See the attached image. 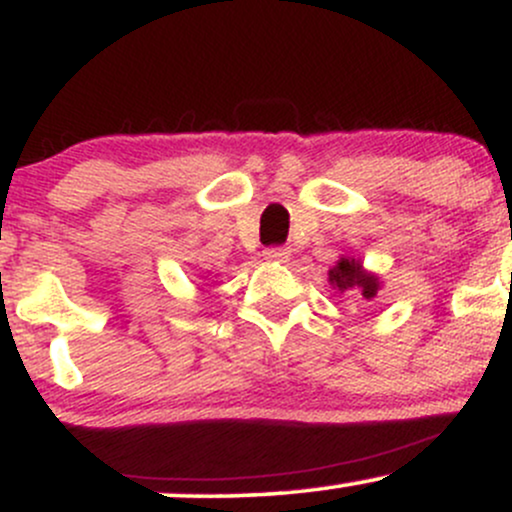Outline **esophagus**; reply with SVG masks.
Returning a JSON list of instances; mask_svg holds the SVG:
<instances>
[{"instance_id": "obj_1", "label": "esophagus", "mask_w": 512, "mask_h": 512, "mask_svg": "<svg viewBox=\"0 0 512 512\" xmlns=\"http://www.w3.org/2000/svg\"><path fill=\"white\" fill-rule=\"evenodd\" d=\"M262 255L267 262H289L291 250L289 248H267Z\"/></svg>"}]
</instances>
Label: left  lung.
<instances>
[{
  "mask_svg": "<svg viewBox=\"0 0 512 512\" xmlns=\"http://www.w3.org/2000/svg\"><path fill=\"white\" fill-rule=\"evenodd\" d=\"M330 284L337 286L339 291L358 289L366 301H373V298L378 296V289H380L378 276L368 274L366 269H363V264L354 260V257H351V260L349 257H342V260L334 264V267L330 269Z\"/></svg>",
  "mask_w": 512,
  "mask_h": 512,
  "instance_id": "obj_1",
  "label": "left lung"
}]
</instances>
